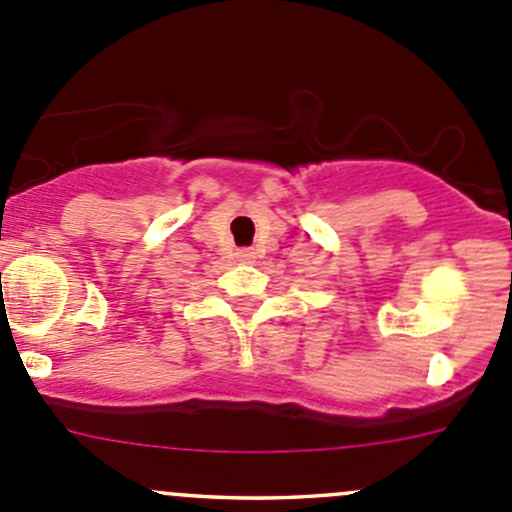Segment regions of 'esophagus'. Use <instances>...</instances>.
Instances as JSON below:
<instances>
[{
  "instance_id": "obj_1",
  "label": "esophagus",
  "mask_w": 512,
  "mask_h": 512,
  "mask_svg": "<svg viewBox=\"0 0 512 512\" xmlns=\"http://www.w3.org/2000/svg\"><path fill=\"white\" fill-rule=\"evenodd\" d=\"M237 260H240L242 265H252V262H255V252H252V250H240V252H237Z\"/></svg>"
}]
</instances>
